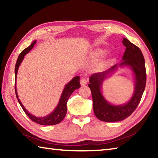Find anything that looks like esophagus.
<instances>
[{
	"mask_svg": "<svg viewBox=\"0 0 158 158\" xmlns=\"http://www.w3.org/2000/svg\"><path fill=\"white\" fill-rule=\"evenodd\" d=\"M88 83V79L86 78H84V77H81L80 79V84L81 85H85Z\"/></svg>",
	"mask_w": 158,
	"mask_h": 158,
	"instance_id": "obj_1",
	"label": "esophagus"
}]
</instances>
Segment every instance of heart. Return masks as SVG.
Wrapping results in <instances>:
<instances>
[{
    "instance_id": "heart-1",
    "label": "heart",
    "mask_w": 158,
    "mask_h": 158,
    "mask_svg": "<svg viewBox=\"0 0 158 158\" xmlns=\"http://www.w3.org/2000/svg\"><path fill=\"white\" fill-rule=\"evenodd\" d=\"M103 53V51H98V52H97L95 53V54L96 55H101V54H102Z\"/></svg>"
}]
</instances>
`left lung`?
<instances>
[{
    "mask_svg": "<svg viewBox=\"0 0 158 158\" xmlns=\"http://www.w3.org/2000/svg\"><path fill=\"white\" fill-rule=\"evenodd\" d=\"M123 44L126 47L123 56L124 61L120 65H129L135 75V90L132 98L124 105L114 106L109 104L102 95L101 85L109 73L116 68L117 65L111 67L103 73H95L90 77L89 87L91 90L93 101V111L99 120L105 122H117L130 116L139 104L146 83V73L142 52L126 38H123Z\"/></svg>",
    "mask_w": 158,
    "mask_h": 158,
    "instance_id": "1",
    "label": "left lung"
}]
</instances>
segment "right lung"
I'll return each mask as SVG.
<instances>
[{"label": "right lung", "mask_w": 158, "mask_h": 158, "mask_svg": "<svg viewBox=\"0 0 158 158\" xmlns=\"http://www.w3.org/2000/svg\"><path fill=\"white\" fill-rule=\"evenodd\" d=\"M35 43H36V41H34L33 43L31 44V46H29L28 47L26 48L25 49H23L22 52H21L19 56L17 63H16L15 69V83H16V79H17V74L19 66V65L21 64V61L23 60V58H24V56L26 54V53H28L29 52H30V50L34 47V45L35 44ZM80 86H81V85H80V82H79V77L77 76V77H74V78L65 85V89H64L63 92L62 93V95H61L60 97L59 103H58L57 107L56 108L55 110L53 111L52 114L48 115L47 116L41 117V118H38V117H35L33 116V115L31 114L30 113H28L27 110L24 108V106H23V105L21 104V102L19 100V99L17 92V89H16V84H15V93H16V96H17L19 103L20 104L21 108L23 109V111L25 112L26 114L27 115L31 121H34L37 124L42 125H53L59 123H60L63 121L64 118H65L67 113V102H68V100L69 98V96L72 95V93L74 92V90L78 89Z\"/></svg>", "instance_id": "obj_1"}]
</instances>
